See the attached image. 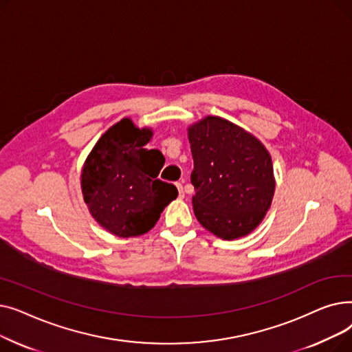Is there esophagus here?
Segmentation results:
<instances>
[{
  "instance_id": "obj_1",
  "label": "esophagus",
  "mask_w": 352,
  "mask_h": 352,
  "mask_svg": "<svg viewBox=\"0 0 352 352\" xmlns=\"http://www.w3.org/2000/svg\"><path fill=\"white\" fill-rule=\"evenodd\" d=\"M175 186H177V188H178L179 197H184V194H186V192H184V187H182V184H181V182H177V184H175Z\"/></svg>"
}]
</instances>
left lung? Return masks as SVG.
I'll return each instance as SVG.
<instances>
[{
  "label": "left lung",
  "mask_w": 352,
  "mask_h": 352,
  "mask_svg": "<svg viewBox=\"0 0 352 352\" xmlns=\"http://www.w3.org/2000/svg\"><path fill=\"white\" fill-rule=\"evenodd\" d=\"M188 140L192 208L199 224L223 239L248 235L264 219L274 197L267 148L241 126L212 116L190 125Z\"/></svg>",
  "instance_id": "1"
}]
</instances>
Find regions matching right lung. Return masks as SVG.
Wrapping results in <instances>:
<instances>
[{
  "label": "right lung",
  "mask_w": 352,
  "mask_h": 352,
  "mask_svg": "<svg viewBox=\"0 0 352 352\" xmlns=\"http://www.w3.org/2000/svg\"><path fill=\"white\" fill-rule=\"evenodd\" d=\"M151 137V128L140 129L122 118L101 135L82 166L85 204L97 223L117 236L150 231L178 195L173 184L157 179L164 157L142 148Z\"/></svg>",
  "instance_id": "add662e5"
}]
</instances>
